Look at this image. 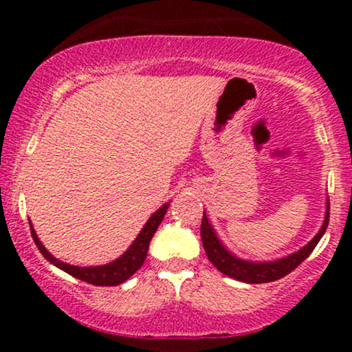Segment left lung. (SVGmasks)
I'll return each mask as SVG.
<instances>
[{
    "instance_id": "1",
    "label": "left lung",
    "mask_w": 352,
    "mask_h": 352,
    "mask_svg": "<svg viewBox=\"0 0 352 352\" xmlns=\"http://www.w3.org/2000/svg\"><path fill=\"white\" fill-rule=\"evenodd\" d=\"M329 223V200H326V213L324 220H322L321 228L316 235L313 236V240L308 245H305L298 252L289 253L288 256L278 258V260H270V261H250L243 260V258L236 256L235 253L230 252L227 246L223 245V241L220 240V236L217 235L215 228L210 223L208 217L205 215L201 218V227H200V235H201V243H204L205 253H207L208 260L212 261V265L215 266L220 273L227 274V276L238 280L241 283H270L274 280H280V278L286 276L288 273H292L298 265H301L306 258L309 256L311 252L314 250V246L318 245V241L321 240L324 235L326 228Z\"/></svg>"
}]
</instances>
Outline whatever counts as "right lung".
I'll return each instance as SVG.
<instances>
[{
  "instance_id": "add662e5",
  "label": "right lung",
  "mask_w": 352,
  "mask_h": 352,
  "mask_svg": "<svg viewBox=\"0 0 352 352\" xmlns=\"http://www.w3.org/2000/svg\"><path fill=\"white\" fill-rule=\"evenodd\" d=\"M168 205L170 201L164 204L162 207L157 210L155 213H152L151 218L147 220V223L144 225V228L140 230V233L137 235V238L132 241V245L129 246L125 252L120 254L119 258L111 263L106 265H99V266H76V265H69L60 261L59 258L52 256V254L47 252L46 246L41 243L38 235H36L33 223L30 221L31 225V235H33V240L36 246H38L39 252L43 253V256L46 258L50 263L54 266H58L59 270L63 272L69 273L71 276L78 278V280H82L86 283H91L94 286H117L120 283L127 281L129 278L134 274L140 266L144 265L145 258H147V252H148V243H151L153 233L157 232L159 225L162 223L165 213H167Z\"/></svg>"
}]
</instances>
